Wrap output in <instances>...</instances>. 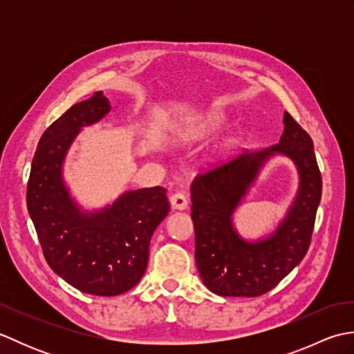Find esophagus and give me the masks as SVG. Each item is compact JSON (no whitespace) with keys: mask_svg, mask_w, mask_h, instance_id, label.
<instances>
[{"mask_svg":"<svg viewBox=\"0 0 354 354\" xmlns=\"http://www.w3.org/2000/svg\"><path fill=\"white\" fill-rule=\"evenodd\" d=\"M170 205L173 209H179V212H183V209H185L187 205H189V199H187L185 193L178 192L170 196Z\"/></svg>","mask_w":354,"mask_h":354,"instance_id":"obj_1","label":"esophagus"}]
</instances>
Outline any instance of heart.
<instances>
[{
  "label": "heart",
  "mask_w": 354,
  "mask_h": 354,
  "mask_svg": "<svg viewBox=\"0 0 354 354\" xmlns=\"http://www.w3.org/2000/svg\"><path fill=\"white\" fill-rule=\"evenodd\" d=\"M225 120H227V117L221 114V112H213V114H208L205 117L198 118L196 122L187 124L183 129L181 137L184 140H196L201 137H205V135L219 129L225 123Z\"/></svg>",
  "instance_id": "1"
}]
</instances>
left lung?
Wrapping results in <instances>:
<instances>
[{
    "label": "left lung",
    "mask_w": 354,
    "mask_h": 354,
    "mask_svg": "<svg viewBox=\"0 0 354 354\" xmlns=\"http://www.w3.org/2000/svg\"><path fill=\"white\" fill-rule=\"evenodd\" d=\"M278 145L243 153L228 164L194 178L192 219L196 234V265L202 281L221 297H259L274 289L309 250L321 201V173L313 141L284 112ZM283 154L296 164L300 184L283 221L269 236L246 241L232 214L241 203L264 164Z\"/></svg>",
    "instance_id": "8db88e82"
}]
</instances>
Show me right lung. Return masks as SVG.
<instances>
[{"label": "right lung", "mask_w": 354, "mask_h": 354, "mask_svg": "<svg viewBox=\"0 0 354 354\" xmlns=\"http://www.w3.org/2000/svg\"><path fill=\"white\" fill-rule=\"evenodd\" d=\"M102 91L59 117L42 133L27 185V208L50 268L73 288L99 297L132 289L145 275L153 231L170 205L164 187L129 190L100 209H84L64 179L79 132L108 114Z\"/></svg>", "instance_id": "obj_1"}]
</instances>
